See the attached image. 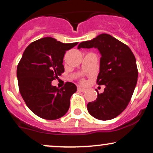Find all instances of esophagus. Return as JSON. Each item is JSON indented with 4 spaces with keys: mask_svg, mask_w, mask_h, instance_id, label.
I'll list each match as a JSON object with an SVG mask.
<instances>
[{
    "mask_svg": "<svg viewBox=\"0 0 153 153\" xmlns=\"http://www.w3.org/2000/svg\"><path fill=\"white\" fill-rule=\"evenodd\" d=\"M78 91L79 92H82V93H83V92L86 91V89L85 88H82L81 87H78Z\"/></svg>",
    "mask_w": 153,
    "mask_h": 153,
    "instance_id": "1",
    "label": "esophagus"
}]
</instances>
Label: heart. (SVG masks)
<instances>
[{"label": "heart", "mask_w": 153, "mask_h": 153, "mask_svg": "<svg viewBox=\"0 0 153 153\" xmlns=\"http://www.w3.org/2000/svg\"><path fill=\"white\" fill-rule=\"evenodd\" d=\"M80 82H81L82 83H83V82H85V80H83V79H81V80H80Z\"/></svg>", "instance_id": "b5f03b06"}]
</instances>
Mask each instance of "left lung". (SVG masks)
I'll use <instances>...</instances> for the list:
<instances>
[{
	"instance_id": "obj_1",
	"label": "left lung",
	"mask_w": 153,
	"mask_h": 153,
	"mask_svg": "<svg viewBox=\"0 0 153 153\" xmlns=\"http://www.w3.org/2000/svg\"><path fill=\"white\" fill-rule=\"evenodd\" d=\"M97 48L102 56L97 84L105 85V88L102 93L97 91L96 100L88 102V112L100 120L115 118L129 104L137 84L138 71L135 56L128 45L106 33L82 42L78 48Z\"/></svg>"
}]
</instances>
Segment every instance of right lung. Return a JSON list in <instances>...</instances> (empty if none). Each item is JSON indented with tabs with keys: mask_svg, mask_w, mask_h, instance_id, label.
Returning <instances> with one entry per match:
<instances>
[{
	"mask_svg": "<svg viewBox=\"0 0 153 153\" xmlns=\"http://www.w3.org/2000/svg\"><path fill=\"white\" fill-rule=\"evenodd\" d=\"M78 43H62L46 37L31 43L24 51L17 67L18 88L26 105L38 117L53 120L68 110L76 85L66 82L58 88L51 82L65 71L62 60L66 51Z\"/></svg>",
	"mask_w": 153,
	"mask_h": 153,
	"instance_id": "1",
	"label": "right lung"
}]
</instances>
